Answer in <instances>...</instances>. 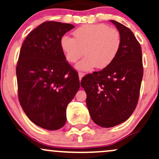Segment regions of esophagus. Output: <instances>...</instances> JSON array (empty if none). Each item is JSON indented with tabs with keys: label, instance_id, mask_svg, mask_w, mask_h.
Listing matches in <instances>:
<instances>
[{
	"label": "esophagus",
	"instance_id": "esophagus-1",
	"mask_svg": "<svg viewBox=\"0 0 159 159\" xmlns=\"http://www.w3.org/2000/svg\"><path fill=\"white\" fill-rule=\"evenodd\" d=\"M84 75V72H78V76H79V80L80 81H81V78H83V76Z\"/></svg>",
	"mask_w": 159,
	"mask_h": 159
}]
</instances>
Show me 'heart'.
<instances>
[{
    "label": "heart",
    "mask_w": 159,
    "mask_h": 159,
    "mask_svg": "<svg viewBox=\"0 0 159 159\" xmlns=\"http://www.w3.org/2000/svg\"><path fill=\"white\" fill-rule=\"evenodd\" d=\"M73 36L74 38L63 36L61 48L69 63H75L85 54L75 66L78 70L107 68L116 59L121 48L120 32L105 24L83 25L75 30Z\"/></svg>",
    "instance_id": "heart-1"
}]
</instances>
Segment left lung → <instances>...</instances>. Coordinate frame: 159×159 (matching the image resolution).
<instances>
[{
	"instance_id": "1",
	"label": "left lung",
	"mask_w": 159,
	"mask_h": 159,
	"mask_svg": "<svg viewBox=\"0 0 159 159\" xmlns=\"http://www.w3.org/2000/svg\"><path fill=\"white\" fill-rule=\"evenodd\" d=\"M111 21L122 36L118 55L107 68L87 75L81 81L93 121L105 128L119 125L132 114L143 73L141 47L134 34L121 23Z\"/></svg>"
}]
</instances>
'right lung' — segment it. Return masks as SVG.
Returning <instances> with one entry per match:
<instances>
[{"instance_id":"1","label":"right lung","mask_w":159,"mask_h":159,"mask_svg":"<svg viewBox=\"0 0 159 159\" xmlns=\"http://www.w3.org/2000/svg\"><path fill=\"white\" fill-rule=\"evenodd\" d=\"M74 28L48 21L24 41L16 66L18 95L27 117L38 126L57 130L66 122V107L79 90L76 70L69 64L61 39Z\"/></svg>"}]
</instances>
